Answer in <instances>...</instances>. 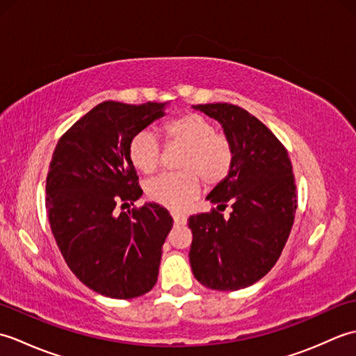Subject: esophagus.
Returning <instances> with one entry per match:
<instances>
[{"label": "esophagus", "mask_w": 356, "mask_h": 356, "mask_svg": "<svg viewBox=\"0 0 356 356\" xmlns=\"http://www.w3.org/2000/svg\"><path fill=\"white\" fill-rule=\"evenodd\" d=\"M171 216L174 218V223H177V225H185L186 223V216L185 214L176 213V211H174V213H171Z\"/></svg>", "instance_id": "1"}]
</instances>
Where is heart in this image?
Listing matches in <instances>:
<instances>
[{"mask_svg": "<svg viewBox=\"0 0 356 356\" xmlns=\"http://www.w3.org/2000/svg\"><path fill=\"white\" fill-rule=\"evenodd\" d=\"M168 147H182L177 168L151 179L145 186L148 199L166 208L186 207L200 190V180L207 186L222 184L234 165V148L228 136L217 133L214 124L197 113H185L172 118L162 127ZM128 156L136 170L143 174L156 171L162 161V145L151 130L136 133Z\"/></svg>", "mask_w": 356, "mask_h": 356, "instance_id": "1", "label": "heart"}]
</instances>
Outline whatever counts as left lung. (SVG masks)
Instances as JSON below:
<instances>
[{
  "instance_id": "left-lung-1",
  "label": "left lung",
  "mask_w": 356,
  "mask_h": 356,
  "mask_svg": "<svg viewBox=\"0 0 356 356\" xmlns=\"http://www.w3.org/2000/svg\"><path fill=\"white\" fill-rule=\"evenodd\" d=\"M222 124L234 148V165L208 200L216 208L188 218L193 232L190 263L194 277L216 291H238L274 268L293 225L297 186L289 154L255 116L232 104L194 105Z\"/></svg>"
}]
</instances>
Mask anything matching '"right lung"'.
<instances>
[{
    "label": "right lung",
    "mask_w": 356,
    "mask_h": 356,
    "mask_svg": "<svg viewBox=\"0 0 356 356\" xmlns=\"http://www.w3.org/2000/svg\"><path fill=\"white\" fill-rule=\"evenodd\" d=\"M165 115V104L105 101L58 140L45 182L49 222L67 266L90 289L110 298H136L157 282L172 217L142 195L128 156L136 133Z\"/></svg>",
    "instance_id": "add662e5"
}]
</instances>
